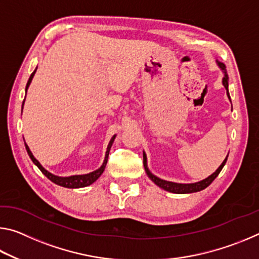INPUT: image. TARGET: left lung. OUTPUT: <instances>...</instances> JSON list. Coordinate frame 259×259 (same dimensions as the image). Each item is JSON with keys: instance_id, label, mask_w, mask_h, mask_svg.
<instances>
[{"instance_id": "8db88e82", "label": "left lung", "mask_w": 259, "mask_h": 259, "mask_svg": "<svg viewBox=\"0 0 259 259\" xmlns=\"http://www.w3.org/2000/svg\"><path fill=\"white\" fill-rule=\"evenodd\" d=\"M216 63L218 65V67L221 68V71L223 72V74H224V76H223V80H222V83L223 85H224V88L226 89V95L227 97H229V99L231 100V97H230V93H229V75H227V72H226V67L225 65L223 63H219L218 60H216ZM227 156H229V154H227ZM227 156L225 157V160L222 162V164L218 166V169L214 171L213 174L210 175V176H208L207 178L202 179V181L200 182H196V183H190V184H182V183H174V182H169V181H164V179H161L159 177H156L155 175H153L150 169H148L147 166V156H146V153L143 152V159H144V168H145V171L147 174L148 178L151 179V181L155 184V185H157L159 187H161L162 190L164 191H168L170 193H176V194H187V193H195V192H200L204 190L205 187H208L210 184H211L214 178H216L218 176V174L222 171L223 166L225 165L226 161H227Z\"/></svg>"}]
</instances>
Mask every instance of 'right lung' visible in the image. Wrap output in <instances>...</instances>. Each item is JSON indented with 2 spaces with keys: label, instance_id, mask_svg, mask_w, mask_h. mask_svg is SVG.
Returning a JSON list of instances; mask_svg holds the SVG:
<instances>
[{
  "label": "right lung",
  "instance_id": "1",
  "mask_svg": "<svg viewBox=\"0 0 259 259\" xmlns=\"http://www.w3.org/2000/svg\"><path fill=\"white\" fill-rule=\"evenodd\" d=\"M36 69H37V67L35 68V71H34L32 74H30L27 84H26V89H25L26 93H27L28 87H29V84H30V82H32V80H33L35 73H36ZM25 98H26V96H25ZM24 103H25V100L23 102V108H24ZM115 137H116V135H114L113 137L111 138V140H109L108 146H107V150H106V154H105V159H104L103 164L100 165V168H98L97 170H95V171H93V172H89V174H85V175H73V176H68V177L56 176V175H54V174H51V172L48 171L47 169L43 168L40 162H38L36 159H35L34 155H33V153L30 152L29 147H28V145H27V144H26V143H25V147H26V151H27L28 155H29V157H30V160L33 161V163H34L35 165H36L37 168L41 170L42 174L45 175V176H46L48 179H50V181H51L52 183H55V184H57V185H59V186L67 187V188H81V187H85V186L91 185V184L95 183L100 176H102V174L104 172V170H105V166H106V163H107L108 155H109V151H111V147H112V145H113L114 139H115Z\"/></svg>",
  "mask_w": 259,
  "mask_h": 259
}]
</instances>
